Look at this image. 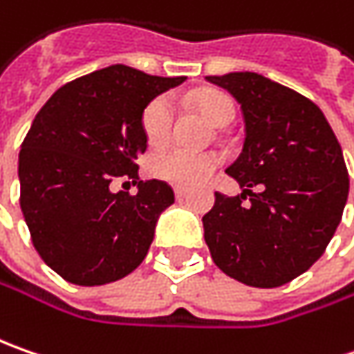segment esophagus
I'll return each instance as SVG.
<instances>
[{
  "label": "esophagus",
  "mask_w": 354,
  "mask_h": 354,
  "mask_svg": "<svg viewBox=\"0 0 354 354\" xmlns=\"http://www.w3.org/2000/svg\"><path fill=\"white\" fill-rule=\"evenodd\" d=\"M185 195H187V189L185 187H175V197L181 201V198H185Z\"/></svg>",
  "instance_id": "34e87169"
}]
</instances>
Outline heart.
I'll return each instance as SVG.
<instances>
[{"instance_id": "heart-1", "label": "heart", "mask_w": 354, "mask_h": 354, "mask_svg": "<svg viewBox=\"0 0 354 354\" xmlns=\"http://www.w3.org/2000/svg\"><path fill=\"white\" fill-rule=\"evenodd\" d=\"M197 108L212 126L225 128L234 116L236 108L223 92H203L197 98ZM173 128V104L167 96H159L147 104L142 116V129L145 142L151 147L165 145ZM216 167V159L207 153H193L185 149L159 151L149 161V171L157 179L173 185H197Z\"/></svg>"}]
</instances>
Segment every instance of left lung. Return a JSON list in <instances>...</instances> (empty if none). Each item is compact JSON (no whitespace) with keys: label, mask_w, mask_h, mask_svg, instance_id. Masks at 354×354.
Segmentation results:
<instances>
[{"label":"left lung","mask_w":354,"mask_h":354,"mask_svg":"<svg viewBox=\"0 0 354 354\" xmlns=\"http://www.w3.org/2000/svg\"><path fill=\"white\" fill-rule=\"evenodd\" d=\"M207 80L240 104L246 138L226 167L242 193H214L205 242L226 276L278 288L319 260L341 223L348 197L341 145L323 112L295 90L258 73Z\"/></svg>","instance_id":"left-lung-1"}]
</instances>
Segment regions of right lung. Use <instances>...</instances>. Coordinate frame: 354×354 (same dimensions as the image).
I'll return each mask as SVG.
<instances>
[{"label": "right lung", "mask_w": 354, "mask_h": 354, "mask_svg": "<svg viewBox=\"0 0 354 354\" xmlns=\"http://www.w3.org/2000/svg\"><path fill=\"white\" fill-rule=\"evenodd\" d=\"M181 82L112 64L61 86L35 116L19 151L21 211L39 256L66 281L102 286L143 262L175 195L157 179L140 181L138 195L110 183L140 179L143 110Z\"/></svg>", "instance_id": "1"}]
</instances>
